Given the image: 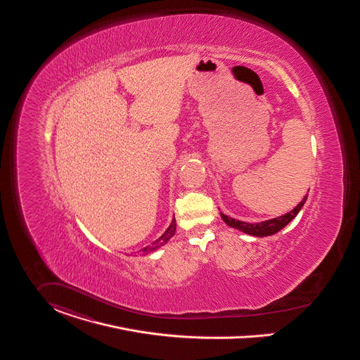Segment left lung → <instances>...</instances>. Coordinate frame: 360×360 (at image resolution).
I'll return each mask as SVG.
<instances>
[{"label": "left lung", "instance_id": "1", "mask_svg": "<svg viewBox=\"0 0 360 360\" xmlns=\"http://www.w3.org/2000/svg\"><path fill=\"white\" fill-rule=\"evenodd\" d=\"M307 200V195L302 199V202L287 214L284 216L277 217V218H271V219H266L262 222H245V221H240L235 219L232 217L225 216L224 213H219L221 218L224 219V222L231 226L235 228L243 233H247L250 236H255V238H264V236H271L277 232H280L283 228H285L288 224L297 216V213L302 210V207L304 206Z\"/></svg>", "mask_w": 360, "mask_h": 360}]
</instances>
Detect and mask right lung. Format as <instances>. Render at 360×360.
Wrapping results in <instances>:
<instances>
[{"mask_svg": "<svg viewBox=\"0 0 360 360\" xmlns=\"http://www.w3.org/2000/svg\"><path fill=\"white\" fill-rule=\"evenodd\" d=\"M174 232H176V219H174V216H173V219H172V222H170L168 229H167V231H165V232H164L158 239L155 240V241H153L150 245H147V247L142 248V250H141V252H142L143 255H147V254H151V252L157 251L158 248H161L164 244H167L169 240L173 238Z\"/></svg>", "mask_w": 360, "mask_h": 360, "instance_id": "1", "label": "right lung"}]
</instances>
